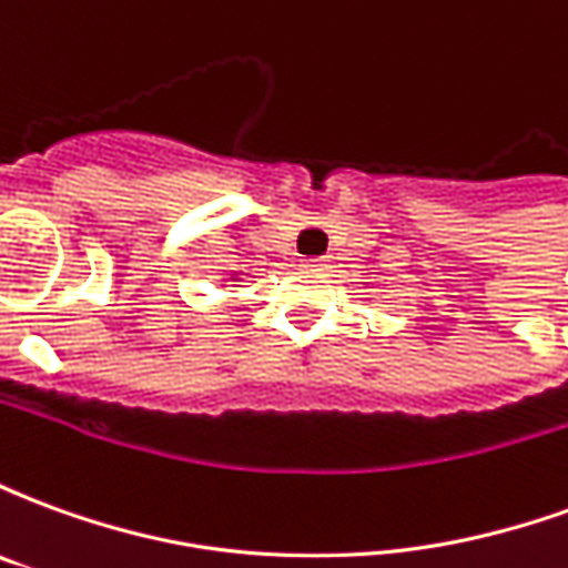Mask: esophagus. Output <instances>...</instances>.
<instances>
[{
	"label": "esophagus",
	"instance_id": "obj_1",
	"mask_svg": "<svg viewBox=\"0 0 568 568\" xmlns=\"http://www.w3.org/2000/svg\"><path fill=\"white\" fill-rule=\"evenodd\" d=\"M313 267H325V258H320V261H316V264H313Z\"/></svg>",
	"mask_w": 568,
	"mask_h": 568
}]
</instances>
